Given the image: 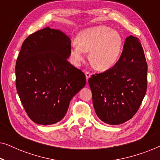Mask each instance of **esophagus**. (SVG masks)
I'll list each match as a JSON object with an SVG mask.
<instances>
[{"mask_svg":"<svg viewBox=\"0 0 160 160\" xmlns=\"http://www.w3.org/2000/svg\"><path fill=\"white\" fill-rule=\"evenodd\" d=\"M85 76H86L87 81H88V79L89 78H90V76H91V73H89V71H86V72H85Z\"/></svg>","mask_w":160,"mask_h":160,"instance_id":"34e87169","label":"esophagus"}]
</instances>
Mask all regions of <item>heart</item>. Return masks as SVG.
<instances>
[{
	"label": "heart",
	"mask_w": 160,
	"mask_h": 160,
	"mask_svg": "<svg viewBox=\"0 0 160 160\" xmlns=\"http://www.w3.org/2000/svg\"><path fill=\"white\" fill-rule=\"evenodd\" d=\"M77 44H73L70 56L73 64L79 65L89 52V62L95 69L107 71L117 61L122 49V38L111 28L100 26L87 28L76 36Z\"/></svg>",
	"instance_id": "obj_1"
}]
</instances>
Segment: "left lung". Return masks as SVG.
<instances>
[{
    "mask_svg": "<svg viewBox=\"0 0 160 160\" xmlns=\"http://www.w3.org/2000/svg\"><path fill=\"white\" fill-rule=\"evenodd\" d=\"M147 70L140 40L128 36L114 66L89 78L94 108L101 121L117 125L136 113L146 92Z\"/></svg>",
    "mask_w": 160,
    "mask_h": 160,
    "instance_id": "1",
    "label": "left lung"
}]
</instances>
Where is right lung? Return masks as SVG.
I'll return each mask as SVG.
<instances>
[{"instance_id":"right-lung-1","label":"right lung","mask_w":160,"mask_h":160,"mask_svg":"<svg viewBox=\"0 0 160 160\" xmlns=\"http://www.w3.org/2000/svg\"><path fill=\"white\" fill-rule=\"evenodd\" d=\"M71 49L69 37L49 27L30 35L22 45L15 67L17 91L35 123L61 121L86 84L84 73L68 61Z\"/></svg>"}]
</instances>
